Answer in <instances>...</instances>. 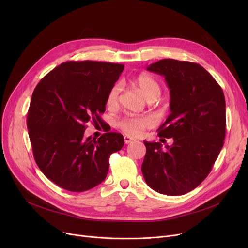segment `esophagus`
Masks as SVG:
<instances>
[{
	"mask_svg": "<svg viewBox=\"0 0 248 248\" xmlns=\"http://www.w3.org/2000/svg\"><path fill=\"white\" fill-rule=\"evenodd\" d=\"M124 142H125V144H132V142L135 141L134 139H132L131 137H127V136H124Z\"/></svg>",
	"mask_w": 248,
	"mask_h": 248,
	"instance_id": "esophagus-1",
	"label": "esophagus"
}]
</instances>
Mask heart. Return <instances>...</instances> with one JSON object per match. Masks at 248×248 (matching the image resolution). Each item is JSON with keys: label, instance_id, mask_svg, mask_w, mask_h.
<instances>
[{"label": "heart", "instance_id": "heart-1", "mask_svg": "<svg viewBox=\"0 0 248 248\" xmlns=\"http://www.w3.org/2000/svg\"><path fill=\"white\" fill-rule=\"evenodd\" d=\"M131 84L139 93L144 96L148 101H154L161 94L160 83L155 78L146 73L139 74L131 80ZM121 94L120 84H114L109 89L107 95V106L108 108H116L119 106ZM153 125V120L149 116L133 117L125 116L119 122V126L126 135L137 137L140 136L146 128Z\"/></svg>", "mask_w": 248, "mask_h": 248}]
</instances>
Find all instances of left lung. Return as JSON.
Wrapping results in <instances>:
<instances>
[{"label": "left lung", "mask_w": 248, "mask_h": 248, "mask_svg": "<svg viewBox=\"0 0 248 248\" xmlns=\"http://www.w3.org/2000/svg\"><path fill=\"white\" fill-rule=\"evenodd\" d=\"M165 76L170 88L171 114L159 127V137L173 145L144 141L141 165L146 183L161 194L177 196L198 187L211 172L223 147L226 110L223 90L201 65L162 59L147 68Z\"/></svg>", "instance_id": "left-lung-1"}]
</instances>
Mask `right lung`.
<instances>
[{
    "mask_svg": "<svg viewBox=\"0 0 248 248\" xmlns=\"http://www.w3.org/2000/svg\"><path fill=\"white\" fill-rule=\"evenodd\" d=\"M124 65L67 61L35 87L27 115L34 159L42 173L71 192L87 191L106 179L109 157L124 140L119 133L85 139L86 124H102L107 95Z\"/></svg>",
    "mask_w": 248,
    "mask_h": 248,
    "instance_id": "add662e5",
    "label": "right lung"
}]
</instances>
